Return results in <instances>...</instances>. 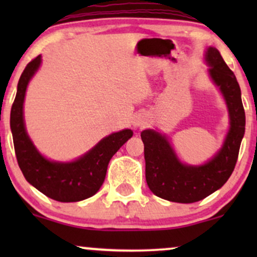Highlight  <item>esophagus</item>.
I'll return each mask as SVG.
<instances>
[{
    "instance_id": "esophagus-1",
    "label": "esophagus",
    "mask_w": 257,
    "mask_h": 257,
    "mask_svg": "<svg viewBox=\"0 0 257 257\" xmlns=\"http://www.w3.org/2000/svg\"><path fill=\"white\" fill-rule=\"evenodd\" d=\"M145 124H146V117L144 116V114L139 113L134 117V119H133V125H134L135 128H139V126H143Z\"/></svg>"
}]
</instances>
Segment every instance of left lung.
<instances>
[{
  "mask_svg": "<svg viewBox=\"0 0 257 257\" xmlns=\"http://www.w3.org/2000/svg\"><path fill=\"white\" fill-rule=\"evenodd\" d=\"M205 59L211 78L225 96L231 119V128L219 153L204 166H185L164 135L150 129L141 132L147 185L156 196L170 202H198L222 187L234 170L245 132V112L234 73L216 48L209 47Z\"/></svg>",
  "mask_w": 257,
  "mask_h": 257,
  "instance_id": "obj_1",
  "label": "left lung"
}]
</instances>
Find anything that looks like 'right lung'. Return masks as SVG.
<instances>
[{"mask_svg":"<svg viewBox=\"0 0 257 257\" xmlns=\"http://www.w3.org/2000/svg\"><path fill=\"white\" fill-rule=\"evenodd\" d=\"M40 64L41 55H38L26 65L12 105L11 129L18 164L26 181L49 198L58 202H78L89 198L101 187L112 156L133 137V132L124 129L108 135L83 157L71 163H57L41 156L26 134L23 117L26 87Z\"/></svg>","mask_w":257,"mask_h":257,"instance_id":"1","label":"right lung"}]
</instances>
